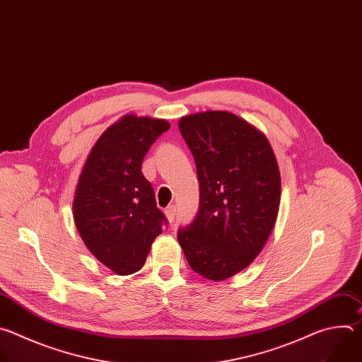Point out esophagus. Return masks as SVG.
Here are the masks:
<instances>
[{
    "label": "esophagus",
    "mask_w": 362,
    "mask_h": 362,
    "mask_svg": "<svg viewBox=\"0 0 362 362\" xmlns=\"http://www.w3.org/2000/svg\"><path fill=\"white\" fill-rule=\"evenodd\" d=\"M165 215H166V218H168L170 222H173V221H175V215H176V206H175V204L168 206V208L165 209Z\"/></svg>",
    "instance_id": "esophagus-1"
}]
</instances>
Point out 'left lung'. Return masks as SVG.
I'll return each instance as SVG.
<instances>
[{
	"label": "left lung",
	"mask_w": 362,
	"mask_h": 362,
	"mask_svg": "<svg viewBox=\"0 0 362 362\" xmlns=\"http://www.w3.org/2000/svg\"><path fill=\"white\" fill-rule=\"evenodd\" d=\"M179 130L194 158L200 204L177 240L196 274L225 281L256 259L275 226L279 166L267 136L233 113L189 115Z\"/></svg>",
	"instance_id": "left-lung-1"
}]
</instances>
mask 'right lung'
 Wrapping results in <instances>:
<instances>
[{
    "instance_id": "add662e5",
    "label": "right lung",
    "mask_w": 362,
    "mask_h": 362,
    "mask_svg": "<svg viewBox=\"0 0 362 362\" xmlns=\"http://www.w3.org/2000/svg\"><path fill=\"white\" fill-rule=\"evenodd\" d=\"M170 124L126 115L90 150L74 199L76 228L91 255L117 275L140 271L166 222L141 163L151 143Z\"/></svg>"
}]
</instances>
